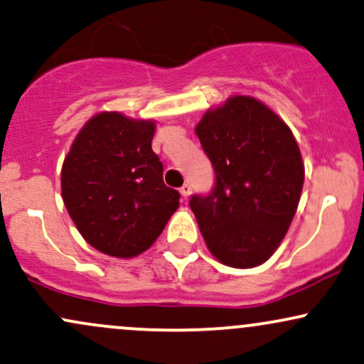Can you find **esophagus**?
Returning a JSON list of instances; mask_svg holds the SVG:
<instances>
[{
	"label": "esophagus",
	"mask_w": 364,
	"mask_h": 364,
	"mask_svg": "<svg viewBox=\"0 0 364 364\" xmlns=\"http://www.w3.org/2000/svg\"><path fill=\"white\" fill-rule=\"evenodd\" d=\"M179 193H181L183 198L188 200V196H190V193H191V186L186 183V185H183L181 188H179Z\"/></svg>",
	"instance_id": "esophagus-1"
}]
</instances>
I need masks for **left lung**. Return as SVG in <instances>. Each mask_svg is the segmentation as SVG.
<instances>
[{
	"label": "left lung",
	"instance_id": "8db88e82",
	"mask_svg": "<svg viewBox=\"0 0 364 364\" xmlns=\"http://www.w3.org/2000/svg\"><path fill=\"white\" fill-rule=\"evenodd\" d=\"M195 133L215 171L214 191L190 200L208 252L235 269L262 265L282 243L301 198L298 141L252 95L207 109Z\"/></svg>",
	"mask_w": 364,
	"mask_h": 364
}]
</instances>
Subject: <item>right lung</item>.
<instances>
[{"label":"right lung","mask_w":364,"mask_h":364,"mask_svg":"<svg viewBox=\"0 0 364 364\" xmlns=\"http://www.w3.org/2000/svg\"><path fill=\"white\" fill-rule=\"evenodd\" d=\"M154 119L118 111L94 114L75 136L61 168V196L78 232L116 258H133L156 243L179 207L164 185L152 150Z\"/></svg>","instance_id":"right-lung-1"}]
</instances>
